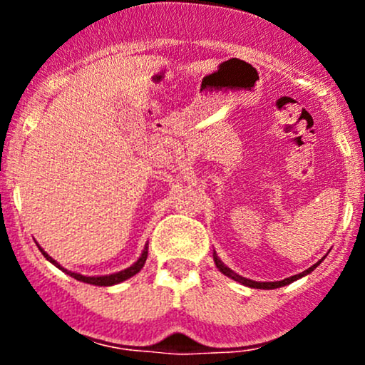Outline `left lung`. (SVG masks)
Returning <instances> with one entry per match:
<instances>
[{
    "instance_id": "8db88e82",
    "label": "left lung",
    "mask_w": 365,
    "mask_h": 365,
    "mask_svg": "<svg viewBox=\"0 0 365 365\" xmlns=\"http://www.w3.org/2000/svg\"><path fill=\"white\" fill-rule=\"evenodd\" d=\"M212 257H215V264H216V267H217V269H220L221 273H223L225 276H228V278L235 279V282H238V283L245 284V287H250V288H262V290H273V288H279V287H284V284H290V283H293V282H297V279L304 278V276H307L309 273H312V271L316 269V267L319 266L321 261H322V259H321L319 262L314 264V266L309 267V269H305L304 273H299V274H295V276H290V278H284V279H282V282H254V279L244 278V276L237 274L235 271L230 269V267L226 266V264H225L223 261H221L220 257H217V254H216V252L212 254Z\"/></svg>"
}]
</instances>
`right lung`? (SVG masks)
Here are the masks:
<instances>
[{"instance_id":"right-lung-1","label":"right lung","mask_w":365,"mask_h":365,"mask_svg":"<svg viewBox=\"0 0 365 365\" xmlns=\"http://www.w3.org/2000/svg\"><path fill=\"white\" fill-rule=\"evenodd\" d=\"M37 247H39V244H37ZM39 250H41V252H43V255H44L46 259H48L49 262H53L54 266L60 267V269L65 271L66 274H70V276H72V278L78 279V282L89 283V284H96V287H113V284H118V283H121V282H125V279L132 278L133 274H137V273H139V271L142 269V267H144L145 259H148V244H145L144 250H142V254H140V257L137 259V261L133 262L132 266L127 267V269L118 271V273H113V274H104V276H83V274H81V273H73V271H68V269H65V267H63V266H60V264L54 261L51 255H48V254L44 252L43 247H39Z\"/></svg>"}]
</instances>
